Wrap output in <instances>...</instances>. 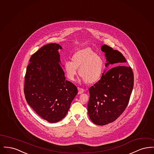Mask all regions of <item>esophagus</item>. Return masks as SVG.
Here are the masks:
<instances>
[{"instance_id": "obj_1", "label": "esophagus", "mask_w": 154, "mask_h": 154, "mask_svg": "<svg viewBox=\"0 0 154 154\" xmlns=\"http://www.w3.org/2000/svg\"><path fill=\"white\" fill-rule=\"evenodd\" d=\"M78 91H79V92L78 94H81L83 92H84V89L83 88H80V87H78Z\"/></svg>"}]
</instances>
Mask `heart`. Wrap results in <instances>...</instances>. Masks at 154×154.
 Here are the masks:
<instances>
[{
	"instance_id": "1",
	"label": "heart",
	"mask_w": 154,
	"mask_h": 154,
	"mask_svg": "<svg viewBox=\"0 0 154 154\" xmlns=\"http://www.w3.org/2000/svg\"><path fill=\"white\" fill-rule=\"evenodd\" d=\"M104 68V60L102 57L89 48L75 52L72 60H67L63 69L67 77L75 80L79 69V75L85 82L94 84L100 80Z\"/></svg>"
}]
</instances>
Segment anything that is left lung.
<instances>
[{
  "instance_id": "obj_1",
  "label": "left lung",
  "mask_w": 154,
  "mask_h": 154,
  "mask_svg": "<svg viewBox=\"0 0 154 154\" xmlns=\"http://www.w3.org/2000/svg\"><path fill=\"white\" fill-rule=\"evenodd\" d=\"M101 50L105 52L107 62L106 66L110 64L117 66L104 72L100 80L89 88L88 115L97 125L111 123L123 113L134 85L132 68L123 65L126 62L123 55L106 44Z\"/></svg>"
}]
</instances>
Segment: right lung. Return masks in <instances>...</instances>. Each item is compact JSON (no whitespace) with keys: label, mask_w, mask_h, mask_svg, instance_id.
I'll return each mask as SVG.
<instances>
[{"label":"right lung","mask_w":154,"mask_h":154,"mask_svg":"<svg viewBox=\"0 0 154 154\" xmlns=\"http://www.w3.org/2000/svg\"><path fill=\"white\" fill-rule=\"evenodd\" d=\"M58 44L43 46L29 59L25 75L24 94L37 114L51 123L66 116L78 93L76 86L66 80L60 63Z\"/></svg>","instance_id":"obj_1"}]
</instances>
